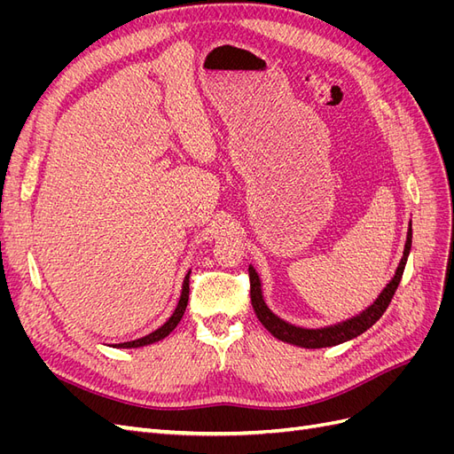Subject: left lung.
<instances>
[{"mask_svg": "<svg viewBox=\"0 0 454 454\" xmlns=\"http://www.w3.org/2000/svg\"><path fill=\"white\" fill-rule=\"evenodd\" d=\"M411 242H413V229H411V222H409L403 257L400 261V265H397V269H395L394 278L379 294V297L365 310L352 316V318H348L345 322L333 324V325L318 327V329L299 327V325H294L290 322L278 318V316L267 307L265 299H263V290H261L259 274L250 265L248 267V272H250V295H252V305H254V310L257 314L259 322L263 324L269 329V332L274 337H277L278 340L290 342V345H295V347H301V348L335 347V345H340V342H347V340H350L354 337L362 335L364 332H367V329L380 318V316L384 314V310L388 309L390 301H392V297H394V294L397 290V286H400L402 274H403L407 257H409V252H411Z\"/></svg>", "mask_w": 454, "mask_h": 454, "instance_id": "left-lung-1", "label": "left lung"}]
</instances>
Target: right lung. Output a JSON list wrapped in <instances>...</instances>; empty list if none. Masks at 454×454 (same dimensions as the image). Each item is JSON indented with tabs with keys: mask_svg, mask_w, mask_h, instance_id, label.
<instances>
[{
	"mask_svg": "<svg viewBox=\"0 0 454 454\" xmlns=\"http://www.w3.org/2000/svg\"><path fill=\"white\" fill-rule=\"evenodd\" d=\"M189 274L191 270L185 274V280H184V286H182V295H180V301H177V307L176 310L172 312L170 318L164 322L159 329H155L153 333H149L142 339H136V340H129V342H119V345H115L117 348H138V347H145V345H153V342L164 339L167 335H170V332H174V327L180 324L182 316L187 309V301H189Z\"/></svg>",
	"mask_w": 454,
	"mask_h": 454,
	"instance_id": "obj_1",
	"label": "right lung"
}]
</instances>
